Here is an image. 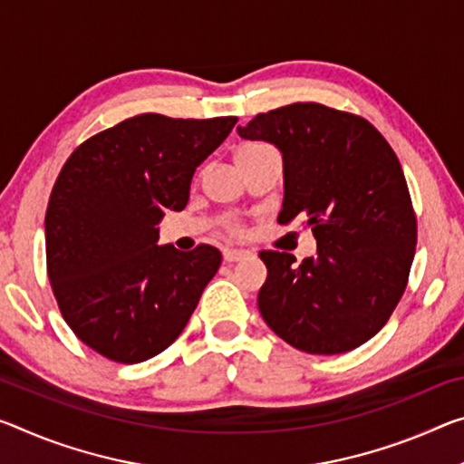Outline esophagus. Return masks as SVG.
I'll list each match as a JSON object with an SVG mask.
<instances>
[{
	"label": "esophagus",
	"mask_w": 464,
	"mask_h": 464,
	"mask_svg": "<svg viewBox=\"0 0 464 464\" xmlns=\"http://www.w3.org/2000/svg\"><path fill=\"white\" fill-rule=\"evenodd\" d=\"M225 262H239L249 256V252L246 249H225Z\"/></svg>",
	"instance_id": "34e87169"
}]
</instances>
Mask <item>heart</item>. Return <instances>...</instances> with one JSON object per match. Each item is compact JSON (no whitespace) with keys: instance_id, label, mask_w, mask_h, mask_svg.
<instances>
[{"instance_id":"obj_1","label":"heart","mask_w":464,"mask_h":464,"mask_svg":"<svg viewBox=\"0 0 464 464\" xmlns=\"http://www.w3.org/2000/svg\"><path fill=\"white\" fill-rule=\"evenodd\" d=\"M258 149H262V144H241L239 150H237V157H241V154H247V152H254V150H258ZM229 229L231 231H239V227L235 225V223H229Z\"/></svg>"}]
</instances>
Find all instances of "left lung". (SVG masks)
Returning a JSON list of instances; mask_svg holds the SVG:
<instances>
[{
	"label": "left lung",
	"mask_w": 464,
	"mask_h": 464,
	"mask_svg": "<svg viewBox=\"0 0 464 464\" xmlns=\"http://www.w3.org/2000/svg\"><path fill=\"white\" fill-rule=\"evenodd\" d=\"M237 134L283 154L278 223L305 218L315 256L260 252L266 324L299 351L338 355L370 341L399 304L417 244L407 181L391 144L363 117L318 102L256 115Z\"/></svg>",
	"instance_id": "obj_1"
}]
</instances>
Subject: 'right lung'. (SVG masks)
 <instances>
[{"mask_svg":"<svg viewBox=\"0 0 464 464\" xmlns=\"http://www.w3.org/2000/svg\"><path fill=\"white\" fill-rule=\"evenodd\" d=\"M237 117L173 120L144 113L88 138L65 160L45 215L47 272L80 341L120 363L146 362L186 328L220 252L159 246L167 210Z\"/></svg>","mask_w":464,"mask_h":464,"instance_id":"obj_1","label":"right lung"}]
</instances>
